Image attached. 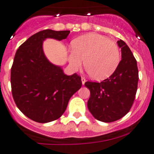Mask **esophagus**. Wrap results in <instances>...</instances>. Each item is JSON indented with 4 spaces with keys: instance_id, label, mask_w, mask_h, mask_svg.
Returning a JSON list of instances; mask_svg holds the SVG:
<instances>
[{
    "instance_id": "34e87169",
    "label": "esophagus",
    "mask_w": 154,
    "mask_h": 154,
    "mask_svg": "<svg viewBox=\"0 0 154 154\" xmlns=\"http://www.w3.org/2000/svg\"><path fill=\"white\" fill-rule=\"evenodd\" d=\"M81 80H82V84L84 85V84H85V83H86V79L84 78V77H82V78H81Z\"/></svg>"
}]
</instances>
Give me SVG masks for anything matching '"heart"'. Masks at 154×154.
<instances>
[{
	"label": "heart",
	"instance_id": "1",
	"mask_svg": "<svg viewBox=\"0 0 154 154\" xmlns=\"http://www.w3.org/2000/svg\"><path fill=\"white\" fill-rule=\"evenodd\" d=\"M68 56L70 67L77 71L84 62L93 79L102 80L109 77L120 63L121 54L114 42L100 34L91 32L77 37L71 42Z\"/></svg>",
	"mask_w": 154,
	"mask_h": 154
}]
</instances>
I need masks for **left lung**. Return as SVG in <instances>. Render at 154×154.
<instances>
[{"instance_id":"8db88e82","label":"left lung","mask_w":154,"mask_h":154,"mask_svg":"<svg viewBox=\"0 0 154 154\" xmlns=\"http://www.w3.org/2000/svg\"><path fill=\"white\" fill-rule=\"evenodd\" d=\"M121 48L122 60L117 69L109 78L100 83L88 82V109L94 119L109 123L125 116L132 107L139 81L137 63L123 40L117 42Z\"/></svg>"}]
</instances>
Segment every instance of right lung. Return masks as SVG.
<instances>
[{
    "instance_id": "obj_1",
    "label": "right lung",
    "mask_w": 154,
    "mask_h": 154,
    "mask_svg": "<svg viewBox=\"0 0 154 154\" xmlns=\"http://www.w3.org/2000/svg\"><path fill=\"white\" fill-rule=\"evenodd\" d=\"M69 33V30L39 31L15 53L11 68L12 97L20 111L34 122L48 123L61 117L71 96L82 86L81 77L65 74L43 51L45 40L61 41Z\"/></svg>"
}]
</instances>
